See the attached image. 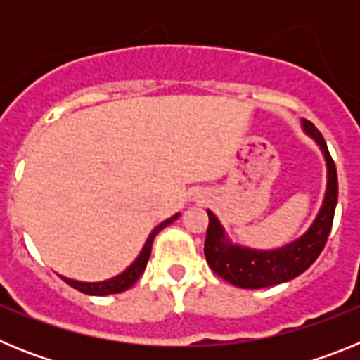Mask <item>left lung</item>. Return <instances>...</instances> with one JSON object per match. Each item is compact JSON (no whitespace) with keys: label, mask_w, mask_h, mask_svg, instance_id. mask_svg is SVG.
I'll list each match as a JSON object with an SVG mask.
<instances>
[{"label":"left lung","mask_w":360,"mask_h":360,"mask_svg":"<svg viewBox=\"0 0 360 360\" xmlns=\"http://www.w3.org/2000/svg\"><path fill=\"white\" fill-rule=\"evenodd\" d=\"M301 128L319 146L326 164V191L323 203L310 227L290 243L276 249H254L234 243L218 216L207 209L209 227L205 236V259L219 278L240 288H265L290 281L316 262L328 240L337 205V171L323 135L310 120L301 119Z\"/></svg>","instance_id":"8db88e82"}]
</instances>
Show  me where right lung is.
I'll return each mask as SVG.
<instances>
[{"label":"right lung","instance_id":"obj_1","mask_svg":"<svg viewBox=\"0 0 360 360\" xmlns=\"http://www.w3.org/2000/svg\"><path fill=\"white\" fill-rule=\"evenodd\" d=\"M178 216H180V212H176V214L171 216V218H167L165 221H162L160 225H157V227L153 229L151 234H149L148 240H146L144 247H142L141 254L135 257V262H133L128 269L122 270L120 274H117L115 278L104 279V281L90 283V281H77V279L65 278V276H61V274L59 276H61V279H65V281L68 283L70 287H73L75 290H81L82 294H88V295H110V294H119V292L128 290L129 287H133V285H135L136 279L141 278L142 272L146 270L148 259H149V256H151V245H153V240H155V236H157L162 229L173 224Z\"/></svg>","mask_w":360,"mask_h":360}]
</instances>
